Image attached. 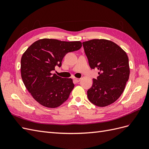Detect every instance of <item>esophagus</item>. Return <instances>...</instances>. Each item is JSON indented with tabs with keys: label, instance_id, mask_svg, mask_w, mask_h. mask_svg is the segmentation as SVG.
<instances>
[{
	"label": "esophagus",
	"instance_id": "esophagus-1",
	"mask_svg": "<svg viewBox=\"0 0 149 149\" xmlns=\"http://www.w3.org/2000/svg\"><path fill=\"white\" fill-rule=\"evenodd\" d=\"M73 79L76 82H79L80 81V80H81V79L80 78H73Z\"/></svg>",
	"mask_w": 149,
	"mask_h": 149
}]
</instances>
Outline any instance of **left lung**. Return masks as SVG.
I'll use <instances>...</instances> for the list:
<instances>
[{"label":"left lung","mask_w":149,"mask_h":149,"mask_svg":"<svg viewBox=\"0 0 149 149\" xmlns=\"http://www.w3.org/2000/svg\"><path fill=\"white\" fill-rule=\"evenodd\" d=\"M90 68L99 71L97 79L87 92L89 101L98 107L109 106L123 94L129 79V58L113 42L93 39L83 43Z\"/></svg>","instance_id":"left-lung-1"}]
</instances>
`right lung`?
I'll return each mask as SVG.
<instances>
[{
	"instance_id": "right-lung-1",
	"label": "right lung",
	"mask_w": 149,
	"mask_h": 149,
	"mask_svg": "<svg viewBox=\"0 0 149 149\" xmlns=\"http://www.w3.org/2000/svg\"><path fill=\"white\" fill-rule=\"evenodd\" d=\"M79 41L43 38L26 49L21 58V76L26 89L40 104L49 108L61 106L74 85L71 78H62L52 71L60 67L66 54L78 50Z\"/></svg>"
}]
</instances>
